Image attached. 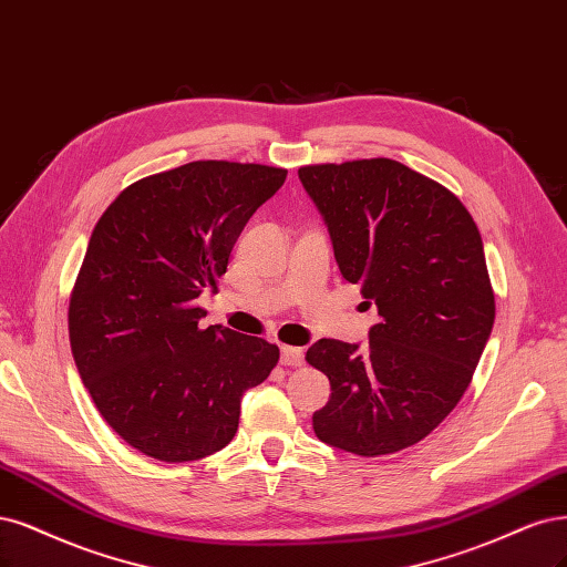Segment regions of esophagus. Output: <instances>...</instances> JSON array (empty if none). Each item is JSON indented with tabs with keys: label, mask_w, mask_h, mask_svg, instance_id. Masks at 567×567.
I'll return each instance as SVG.
<instances>
[{
	"label": "esophagus",
	"mask_w": 567,
	"mask_h": 567,
	"mask_svg": "<svg viewBox=\"0 0 567 567\" xmlns=\"http://www.w3.org/2000/svg\"><path fill=\"white\" fill-rule=\"evenodd\" d=\"M281 363L288 368H300L305 363V351L300 347H281Z\"/></svg>",
	"instance_id": "esophagus-1"
}]
</instances>
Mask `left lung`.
Segmentation results:
<instances>
[{
	"label": "left lung",
	"instance_id": "1",
	"mask_svg": "<svg viewBox=\"0 0 567 567\" xmlns=\"http://www.w3.org/2000/svg\"><path fill=\"white\" fill-rule=\"evenodd\" d=\"M349 284L378 305L368 347L319 340L315 434L361 457L420 443L453 413L495 323L478 227L455 194L394 159L300 166Z\"/></svg>",
	"mask_w": 567,
	"mask_h": 567
}]
</instances>
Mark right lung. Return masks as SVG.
Instances as JSON below:
<instances>
[{
    "label": "right lung",
    "instance_id": "obj_1",
    "mask_svg": "<svg viewBox=\"0 0 567 567\" xmlns=\"http://www.w3.org/2000/svg\"><path fill=\"white\" fill-rule=\"evenodd\" d=\"M286 168L189 162L128 185L93 227L76 275L70 347L97 413L135 451L192 462L223 451L241 396L279 363V347L202 328L248 218Z\"/></svg>",
    "mask_w": 567,
    "mask_h": 567
}]
</instances>
